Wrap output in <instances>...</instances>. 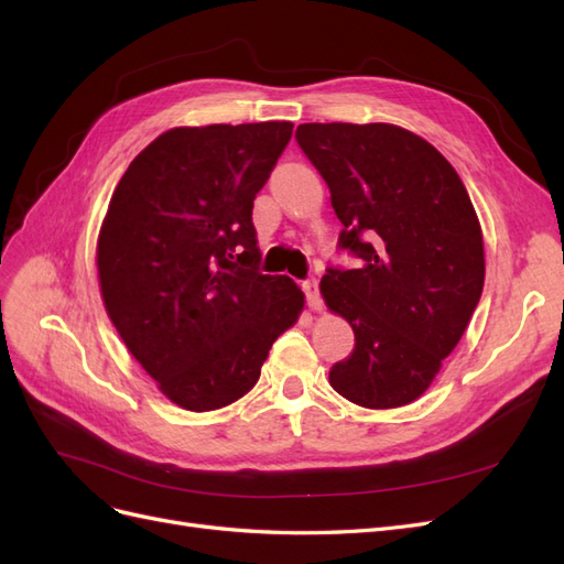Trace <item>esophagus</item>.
<instances>
[{
	"label": "esophagus",
	"mask_w": 564,
	"mask_h": 564,
	"mask_svg": "<svg viewBox=\"0 0 564 564\" xmlns=\"http://www.w3.org/2000/svg\"><path fill=\"white\" fill-rule=\"evenodd\" d=\"M303 292L305 299H308V305L313 311H322V296H319V286H317V278H308L303 282Z\"/></svg>",
	"instance_id": "1"
}]
</instances>
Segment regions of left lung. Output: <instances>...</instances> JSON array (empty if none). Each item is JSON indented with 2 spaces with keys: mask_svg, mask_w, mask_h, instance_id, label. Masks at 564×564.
<instances>
[{
  "mask_svg": "<svg viewBox=\"0 0 564 564\" xmlns=\"http://www.w3.org/2000/svg\"><path fill=\"white\" fill-rule=\"evenodd\" d=\"M296 141L329 185L338 249L360 259L319 282L355 332L329 383L367 409L414 402L482 296V230L466 185L429 141L395 124L313 122Z\"/></svg>",
  "mask_w": 564,
  "mask_h": 564,
  "instance_id": "1",
  "label": "left lung"
}]
</instances>
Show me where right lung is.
Here are the masks:
<instances>
[{
  "label": "right lung",
  "instance_id": "1",
  "mask_svg": "<svg viewBox=\"0 0 564 564\" xmlns=\"http://www.w3.org/2000/svg\"><path fill=\"white\" fill-rule=\"evenodd\" d=\"M292 122L176 127L119 178L98 235L106 311L164 395L212 412L256 386L303 292L263 275L251 209Z\"/></svg>",
  "mask_w": 564,
  "mask_h": 564
}]
</instances>
